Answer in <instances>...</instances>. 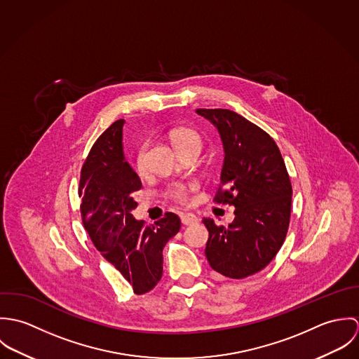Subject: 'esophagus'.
Wrapping results in <instances>:
<instances>
[{
  "label": "esophagus",
  "mask_w": 359,
  "mask_h": 359,
  "mask_svg": "<svg viewBox=\"0 0 359 359\" xmlns=\"http://www.w3.org/2000/svg\"><path fill=\"white\" fill-rule=\"evenodd\" d=\"M181 221L184 225H192V224L199 222V217H196L194 212H187V214L181 215Z\"/></svg>",
  "instance_id": "1"
}]
</instances>
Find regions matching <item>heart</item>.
Listing matches in <instances>:
<instances>
[{
  "label": "heart",
  "mask_w": 359,
  "mask_h": 359,
  "mask_svg": "<svg viewBox=\"0 0 359 359\" xmlns=\"http://www.w3.org/2000/svg\"><path fill=\"white\" fill-rule=\"evenodd\" d=\"M170 140L180 154L184 151H189V149H196L201 152V149L203 147V138H202L201 133L191 127L172 128L170 131ZM147 149H148V145L142 144L135 154V167L140 174H145V171H147ZM195 188H196L195 184L177 182L167 188L165 196L175 203L184 205L188 199L189 192L194 191Z\"/></svg>",
  "instance_id": "heart-1"
}]
</instances>
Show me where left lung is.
Returning a JSON list of instances; mask_svg holds the SVG:
<instances>
[{
  "instance_id": "left-lung-1",
  "label": "left lung",
  "mask_w": 359,
  "mask_h": 359,
  "mask_svg": "<svg viewBox=\"0 0 359 359\" xmlns=\"http://www.w3.org/2000/svg\"><path fill=\"white\" fill-rule=\"evenodd\" d=\"M218 130L225 158L215 203L235 205V219L208 231L210 266L232 279L264 269L282 248L290 222L292 182L275 141L258 126L228 109H196Z\"/></svg>"
}]
</instances>
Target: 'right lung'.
I'll return each mask as SVG.
<instances>
[{
  "mask_svg": "<svg viewBox=\"0 0 359 359\" xmlns=\"http://www.w3.org/2000/svg\"><path fill=\"white\" fill-rule=\"evenodd\" d=\"M124 120L114 121L95 141L80 175L81 218L94 246L133 286L135 294L152 290L163 275V248L178 233L180 217L145 225L131 211L142 184L123 154Z\"/></svg>",
  "mask_w": 359,
  "mask_h": 359,
  "instance_id": "1",
  "label": "right lung"
}]
</instances>
